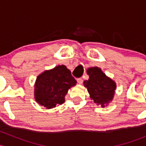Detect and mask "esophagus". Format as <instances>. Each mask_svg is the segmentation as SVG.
I'll use <instances>...</instances> for the list:
<instances>
[{"mask_svg": "<svg viewBox=\"0 0 146 146\" xmlns=\"http://www.w3.org/2000/svg\"><path fill=\"white\" fill-rule=\"evenodd\" d=\"M77 82L78 83L82 84L83 82V80H82V78H77Z\"/></svg>", "mask_w": 146, "mask_h": 146, "instance_id": "esophagus-1", "label": "esophagus"}]
</instances>
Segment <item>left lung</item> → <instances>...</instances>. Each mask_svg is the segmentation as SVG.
Masks as SVG:
<instances>
[{"mask_svg":"<svg viewBox=\"0 0 146 146\" xmlns=\"http://www.w3.org/2000/svg\"><path fill=\"white\" fill-rule=\"evenodd\" d=\"M89 79L84 81L90 98L95 104H101L102 107L112 100L116 89L115 82L106 76L98 67L90 68L87 70Z\"/></svg>","mask_w":146,"mask_h":146,"instance_id":"left-lung-1","label":"left lung"}]
</instances>
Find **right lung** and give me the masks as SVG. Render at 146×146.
<instances>
[{
	"label": "right lung",
	"instance_id": "obj_1",
	"mask_svg": "<svg viewBox=\"0 0 146 146\" xmlns=\"http://www.w3.org/2000/svg\"><path fill=\"white\" fill-rule=\"evenodd\" d=\"M76 83V80L70 71L64 65L46 70L36 78L35 100L46 109L55 107L56 104L64 102L68 90Z\"/></svg>",
	"mask_w": 146,
	"mask_h": 146
}]
</instances>
